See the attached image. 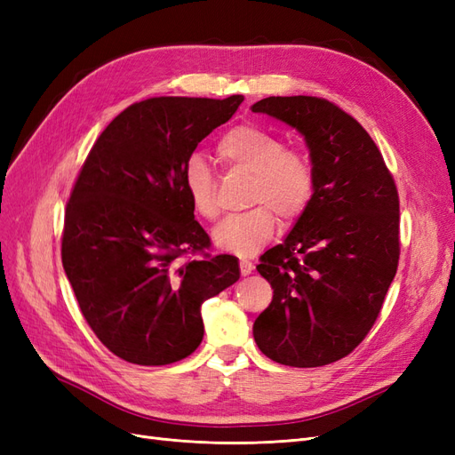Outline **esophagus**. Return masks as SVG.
Returning <instances> with one entry per match:
<instances>
[{
  "label": "esophagus",
  "instance_id": "34e87169",
  "mask_svg": "<svg viewBox=\"0 0 455 455\" xmlns=\"http://www.w3.org/2000/svg\"><path fill=\"white\" fill-rule=\"evenodd\" d=\"M239 267H241V275H244V277H246V275L252 273L254 264H252V261H249V259H241L239 261Z\"/></svg>",
  "mask_w": 455,
  "mask_h": 455
}]
</instances>
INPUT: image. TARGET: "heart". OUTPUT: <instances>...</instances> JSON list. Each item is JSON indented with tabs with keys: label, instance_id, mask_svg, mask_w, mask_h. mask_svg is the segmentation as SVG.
<instances>
[{
	"label": "heart",
	"instance_id": "heart-1",
	"mask_svg": "<svg viewBox=\"0 0 455 455\" xmlns=\"http://www.w3.org/2000/svg\"><path fill=\"white\" fill-rule=\"evenodd\" d=\"M216 151L229 169L252 176L246 203L256 206L224 220L214 231V243L226 252L252 256L273 239L277 216L283 226H292L307 212L316 191L315 167L304 151L284 148L277 134L252 123L228 131ZM184 188L201 218L216 220L222 212L214 174L197 156L186 163Z\"/></svg>",
	"mask_w": 455,
	"mask_h": 455
}]
</instances>
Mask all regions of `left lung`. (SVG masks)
<instances>
[{"label":"left lung","mask_w":455,"mask_h":455,"mask_svg":"<svg viewBox=\"0 0 455 455\" xmlns=\"http://www.w3.org/2000/svg\"><path fill=\"white\" fill-rule=\"evenodd\" d=\"M252 112L304 134L316 174L307 212L256 266L273 299L254 321V339L279 364L336 363L374 326L398 267L393 174L361 123L334 102L269 96Z\"/></svg>","instance_id":"obj_1"}]
</instances>
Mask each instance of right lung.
<instances>
[{"label":"right lung","instance_id":"right-lung-1","mask_svg":"<svg viewBox=\"0 0 455 455\" xmlns=\"http://www.w3.org/2000/svg\"><path fill=\"white\" fill-rule=\"evenodd\" d=\"M243 94L156 96L109 123L66 204L62 266L85 321L119 359L163 366L203 339L201 306L239 279L235 256H211L184 167L237 112ZM191 253L203 259L180 260Z\"/></svg>","mask_w":455,"mask_h":455}]
</instances>
